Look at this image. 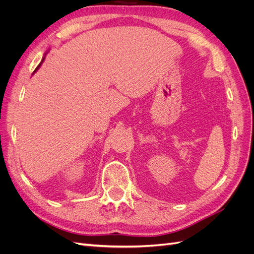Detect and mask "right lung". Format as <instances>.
<instances>
[{
  "label": "right lung",
  "instance_id": "1",
  "mask_svg": "<svg viewBox=\"0 0 254 254\" xmlns=\"http://www.w3.org/2000/svg\"><path fill=\"white\" fill-rule=\"evenodd\" d=\"M43 60H44V58H43V59H42V61H41V64H42V63H43ZM41 64H39V65H38V66H37V67H36V70H38V68H39V66H40V65H41Z\"/></svg>",
  "mask_w": 254,
  "mask_h": 254
}]
</instances>
